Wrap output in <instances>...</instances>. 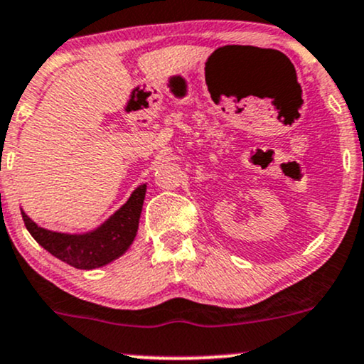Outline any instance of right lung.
<instances>
[{
  "label": "right lung",
  "instance_id": "1",
  "mask_svg": "<svg viewBox=\"0 0 364 364\" xmlns=\"http://www.w3.org/2000/svg\"><path fill=\"white\" fill-rule=\"evenodd\" d=\"M146 191L147 183H140L129 196V200L115 210L103 224L91 230L80 232V234L43 229L23 212V208H21V217L30 235L46 251L73 268L90 271L110 264L124 256L132 246L137 237Z\"/></svg>",
  "mask_w": 364,
  "mask_h": 364
}]
</instances>
